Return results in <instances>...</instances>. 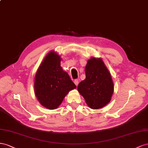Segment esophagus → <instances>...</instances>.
<instances>
[{
	"label": "esophagus",
	"mask_w": 148,
	"mask_h": 148,
	"mask_svg": "<svg viewBox=\"0 0 148 148\" xmlns=\"http://www.w3.org/2000/svg\"><path fill=\"white\" fill-rule=\"evenodd\" d=\"M74 82L75 85H76V86H77L78 84H79V79H75Z\"/></svg>",
	"instance_id": "obj_1"
}]
</instances>
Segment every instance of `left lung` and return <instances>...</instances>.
Masks as SVG:
<instances>
[{
  "instance_id": "left-lung-1",
  "label": "left lung",
  "mask_w": 148,
  "mask_h": 148,
  "mask_svg": "<svg viewBox=\"0 0 148 148\" xmlns=\"http://www.w3.org/2000/svg\"><path fill=\"white\" fill-rule=\"evenodd\" d=\"M85 73L86 79L79 84L78 91L91 108L103 107L110 102L113 92L110 74L103 61L95 58L87 61Z\"/></svg>"
}]
</instances>
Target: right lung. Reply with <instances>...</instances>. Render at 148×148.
Segmentation results:
<instances>
[{
	"label": "right lung",
	"mask_w": 148,
	"mask_h": 148,
	"mask_svg": "<svg viewBox=\"0 0 148 148\" xmlns=\"http://www.w3.org/2000/svg\"><path fill=\"white\" fill-rule=\"evenodd\" d=\"M60 56L51 51L35 75V93L40 103L50 110L58 107L65 96L76 86L61 67Z\"/></svg>",
	"instance_id": "obj_1"
}]
</instances>
